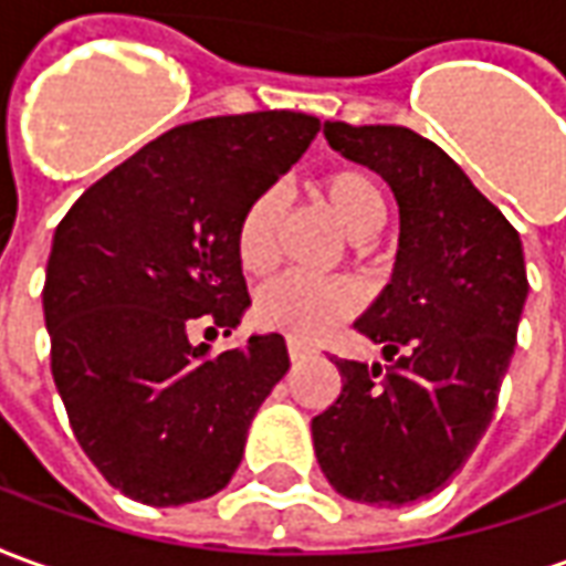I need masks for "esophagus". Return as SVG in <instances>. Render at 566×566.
Masks as SVG:
<instances>
[{
    "label": "esophagus",
    "mask_w": 566,
    "mask_h": 566,
    "mask_svg": "<svg viewBox=\"0 0 566 566\" xmlns=\"http://www.w3.org/2000/svg\"><path fill=\"white\" fill-rule=\"evenodd\" d=\"M287 355H291V360H303V357L312 355V348L300 343V339H287Z\"/></svg>",
    "instance_id": "esophagus-1"
}]
</instances>
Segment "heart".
<instances>
[{
	"label": "heart",
	"mask_w": 566,
	"mask_h": 566,
	"mask_svg": "<svg viewBox=\"0 0 566 566\" xmlns=\"http://www.w3.org/2000/svg\"><path fill=\"white\" fill-rule=\"evenodd\" d=\"M315 197L331 209L352 239H367L385 218V197L376 175L364 166H333L315 181ZM284 197L279 187H266L248 202L235 223V258L251 275L266 272L279 251V223ZM360 306L355 284L345 279H306L284 275L266 284L254 300L251 315L263 331H279L300 343H318Z\"/></svg>",
	"instance_id": "b5f03b06"
}]
</instances>
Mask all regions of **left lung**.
<instances>
[{"label": "left lung", "instance_id": "8db88e82", "mask_svg": "<svg viewBox=\"0 0 566 566\" xmlns=\"http://www.w3.org/2000/svg\"><path fill=\"white\" fill-rule=\"evenodd\" d=\"M331 148L391 185L400 251L391 284L355 321L391 367L336 357L343 391L312 418L315 454L343 497H430L491 424L527 296L522 239L446 150L406 127L324 120Z\"/></svg>", "mask_w": 566, "mask_h": 566}]
</instances>
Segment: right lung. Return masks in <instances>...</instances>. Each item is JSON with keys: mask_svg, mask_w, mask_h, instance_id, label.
Instances as JSON below:
<instances>
[{"mask_svg": "<svg viewBox=\"0 0 566 566\" xmlns=\"http://www.w3.org/2000/svg\"><path fill=\"white\" fill-rule=\"evenodd\" d=\"M318 129L303 112L190 120L87 187L56 227L42 291L51 373L84 454L127 497L181 506L233 479L287 348L270 333L209 355L190 331L239 324L251 303L239 214Z\"/></svg>", "mask_w": 566, "mask_h": 566, "instance_id": "obj_1", "label": "right lung"}]
</instances>
